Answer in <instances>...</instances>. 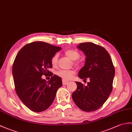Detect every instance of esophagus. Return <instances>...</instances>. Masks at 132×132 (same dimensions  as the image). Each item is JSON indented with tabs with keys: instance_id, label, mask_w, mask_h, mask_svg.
Listing matches in <instances>:
<instances>
[{
	"instance_id": "obj_1",
	"label": "esophagus",
	"mask_w": 132,
	"mask_h": 132,
	"mask_svg": "<svg viewBox=\"0 0 132 132\" xmlns=\"http://www.w3.org/2000/svg\"><path fill=\"white\" fill-rule=\"evenodd\" d=\"M69 82V81H67V80H62V84L63 85H67V84H68Z\"/></svg>"
}]
</instances>
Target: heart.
<instances>
[{
	"label": "heart",
	"mask_w": 132,
	"mask_h": 132,
	"mask_svg": "<svg viewBox=\"0 0 132 132\" xmlns=\"http://www.w3.org/2000/svg\"><path fill=\"white\" fill-rule=\"evenodd\" d=\"M64 53L66 56L69 57L70 60L73 61V64L75 66H79L81 63L80 60L79 59L80 57V53L76 50H73V49H69L64 52ZM58 61V55L55 54L52 57L51 59L52 65L55 67L56 66ZM75 73V71L73 70H60L56 72L57 76H60V78H62L63 80H67L71 79L72 76Z\"/></svg>",
	"instance_id": "b5f03b06"
}]
</instances>
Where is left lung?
<instances>
[{
    "label": "left lung",
    "instance_id": "8db88e82",
    "mask_svg": "<svg viewBox=\"0 0 132 132\" xmlns=\"http://www.w3.org/2000/svg\"><path fill=\"white\" fill-rule=\"evenodd\" d=\"M86 59L84 66L79 72V77L90 81L85 86L76 82L77 89L72 94L76 105L86 112L100 109L108 100L112 90L115 69L108 52L102 46L93 43H82L78 46Z\"/></svg>",
    "mask_w": 132,
    "mask_h": 132
}]
</instances>
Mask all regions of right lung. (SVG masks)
Segmentation results:
<instances>
[{
	"label": "right lung",
	"mask_w": 132,
	"mask_h": 132,
	"mask_svg": "<svg viewBox=\"0 0 132 132\" xmlns=\"http://www.w3.org/2000/svg\"><path fill=\"white\" fill-rule=\"evenodd\" d=\"M61 47L43 42H34L21 49L12 67L17 96L30 110L42 112L53 103L58 89L62 85L60 76L48 70L52 68L51 59ZM50 75L47 82L41 78Z\"/></svg>",
	"instance_id": "right-lung-1"
}]
</instances>
